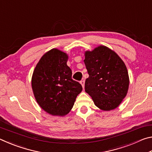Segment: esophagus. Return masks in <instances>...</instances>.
I'll return each instance as SVG.
<instances>
[{"mask_svg":"<svg viewBox=\"0 0 152 152\" xmlns=\"http://www.w3.org/2000/svg\"><path fill=\"white\" fill-rule=\"evenodd\" d=\"M80 84H81V85H82V88H84V80H81L80 81Z\"/></svg>","mask_w":152,"mask_h":152,"instance_id":"esophagus-1","label":"esophagus"}]
</instances>
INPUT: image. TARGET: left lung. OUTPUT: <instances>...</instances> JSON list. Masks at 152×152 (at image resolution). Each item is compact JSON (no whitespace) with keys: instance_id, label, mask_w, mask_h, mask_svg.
<instances>
[{"instance_id":"left-lung-1","label":"left lung","mask_w":152,"mask_h":152,"mask_svg":"<svg viewBox=\"0 0 152 152\" xmlns=\"http://www.w3.org/2000/svg\"><path fill=\"white\" fill-rule=\"evenodd\" d=\"M89 77L85 92L102 110L116 109L127 94L129 78L127 67L117 53L104 45L84 52Z\"/></svg>"}]
</instances>
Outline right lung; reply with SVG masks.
Listing matches in <instances>:
<instances>
[{"label":"right lung","mask_w":152,"mask_h":152,"mask_svg":"<svg viewBox=\"0 0 152 152\" xmlns=\"http://www.w3.org/2000/svg\"><path fill=\"white\" fill-rule=\"evenodd\" d=\"M68 56L53 48L43 54L36 65L31 78L33 94L37 104L53 116H65L82 91L79 82L72 79L67 65Z\"/></svg>","instance_id":"1"}]
</instances>
